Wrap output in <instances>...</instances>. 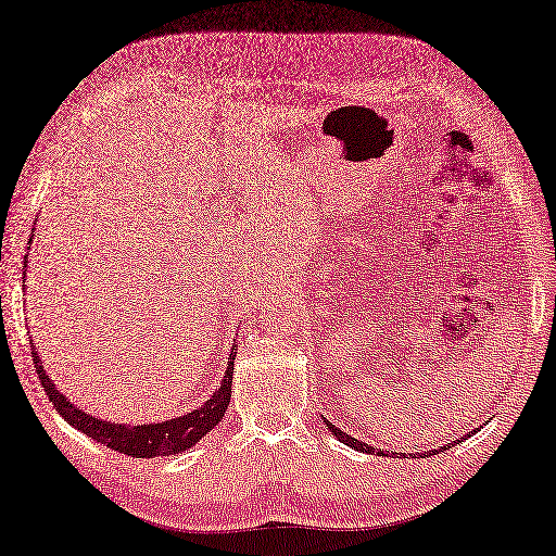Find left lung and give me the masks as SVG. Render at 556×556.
<instances>
[{
	"label": "left lung",
	"instance_id": "left-lung-1",
	"mask_svg": "<svg viewBox=\"0 0 556 556\" xmlns=\"http://www.w3.org/2000/svg\"><path fill=\"white\" fill-rule=\"evenodd\" d=\"M323 422H325V427H328L330 431H332V437H337V439H340L342 443H346V445H351V448H356V451H361V453H370V455H389V451H375L372 448V445H368V443H363V441H358V439H354V437H351V434H346V431H342L340 427H334L332 422H328V419H325L323 417ZM473 431H479V429H473ZM471 437V431H469V434H467V439ZM465 439V437H463ZM463 439H457V441H463ZM457 441H453V443H457ZM453 443H448V445H439V448H434V451H427V453H422V455H419V457H427V455H437V453H443L445 448H451V445ZM399 453H391L389 457H396ZM401 457H405L403 453H401Z\"/></svg>",
	"mask_w": 556,
	"mask_h": 556
}]
</instances>
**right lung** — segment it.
<instances>
[{"label": "right lung", "mask_w": 556, "mask_h": 556, "mask_svg": "<svg viewBox=\"0 0 556 556\" xmlns=\"http://www.w3.org/2000/svg\"><path fill=\"white\" fill-rule=\"evenodd\" d=\"M23 280H25V274H23ZM236 354H238V346H233L231 358H228V368L224 372L222 387L216 389L212 399L202 403L198 410H191L181 417L165 419V422H155V425H115V422H103V419L75 408V403L67 401L56 389V384H53V380L47 375L45 365L39 361L37 351L33 346L35 370L39 375V380H42V387L47 391L49 401L53 403V408L59 410V415L65 419V422L83 431V434H87L89 439L108 445V448L131 455V457H160V455L184 453L205 437L207 431H212L216 425H219L228 408V401H231Z\"/></svg>", "instance_id": "right-lung-1"}]
</instances>
